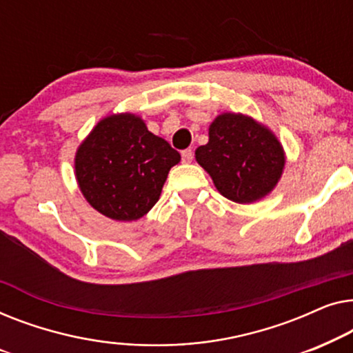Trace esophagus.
<instances>
[{"label":"esophagus","instance_id":"34e87169","mask_svg":"<svg viewBox=\"0 0 353 353\" xmlns=\"http://www.w3.org/2000/svg\"><path fill=\"white\" fill-rule=\"evenodd\" d=\"M193 160V152L190 150V148H187V150L182 152V161L183 163H192Z\"/></svg>","mask_w":353,"mask_h":353}]
</instances>
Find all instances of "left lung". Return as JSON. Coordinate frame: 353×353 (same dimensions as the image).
I'll return each mask as SVG.
<instances>
[{
    "label": "left lung",
    "instance_id": "8db88e82",
    "mask_svg": "<svg viewBox=\"0 0 353 353\" xmlns=\"http://www.w3.org/2000/svg\"><path fill=\"white\" fill-rule=\"evenodd\" d=\"M196 163L221 195L250 205L276 187L286 155L272 129L252 117L224 112L210 125V141L195 150Z\"/></svg>",
    "mask_w": 353,
    "mask_h": 353
}]
</instances>
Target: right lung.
<instances>
[{
	"mask_svg": "<svg viewBox=\"0 0 353 353\" xmlns=\"http://www.w3.org/2000/svg\"><path fill=\"white\" fill-rule=\"evenodd\" d=\"M181 155L150 132L136 113L102 118L75 153V177L83 196L113 221H137L160 200L168 172Z\"/></svg>",
	"mask_w": 353,
	"mask_h": 353,
	"instance_id": "right-lung-1",
	"label": "right lung"
}]
</instances>
